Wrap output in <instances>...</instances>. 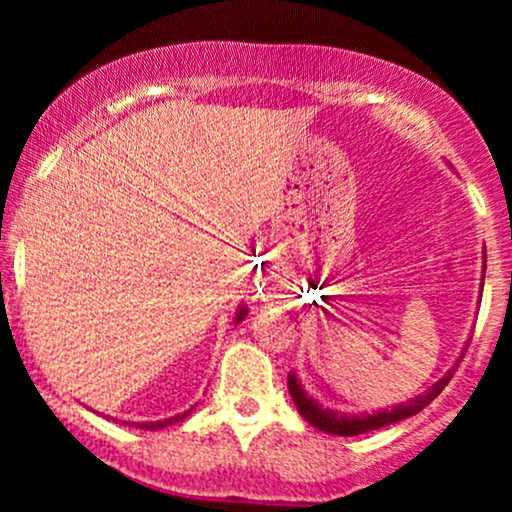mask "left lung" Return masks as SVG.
<instances>
[{"label":"left lung","mask_w":512,"mask_h":512,"mask_svg":"<svg viewBox=\"0 0 512 512\" xmlns=\"http://www.w3.org/2000/svg\"><path fill=\"white\" fill-rule=\"evenodd\" d=\"M484 274H486V255H484ZM481 286H484V279H481ZM450 378H452V370H448V373H445L438 383H433L431 387H428L424 395L409 399V402L397 404V407H392V409L373 411V414H346V411L325 409L320 402H315L313 397H308V392H305L301 383H298L296 373H289V392H291L293 404H296L298 414H301L310 426L320 428V431H325V433H332V436H361V433L397 424V421L419 414L421 409L428 407V404H431L433 399H436L440 392L445 390V385L450 383Z\"/></svg>","instance_id":"left-lung-1"}]
</instances>
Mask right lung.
<instances>
[{"label":"right lung","mask_w":512,"mask_h":512,"mask_svg":"<svg viewBox=\"0 0 512 512\" xmlns=\"http://www.w3.org/2000/svg\"><path fill=\"white\" fill-rule=\"evenodd\" d=\"M245 315H248V308H245V305H240L238 313H236V325H238V322H243ZM187 414H190V411H185V414H178V416H170V419H163V421H151V424H137V428H144V431H158V428L178 424V421L185 419Z\"/></svg>","instance_id":"add662e5"}]
</instances>
